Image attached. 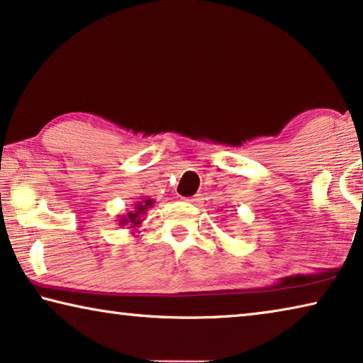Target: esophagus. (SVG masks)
Segmentation results:
<instances>
[{"label": "esophagus", "instance_id": "34e87169", "mask_svg": "<svg viewBox=\"0 0 363 363\" xmlns=\"http://www.w3.org/2000/svg\"><path fill=\"white\" fill-rule=\"evenodd\" d=\"M184 200H186L187 203L199 205V203H200V200H202V199H200V195H194V197H187V199H184Z\"/></svg>", "mask_w": 363, "mask_h": 363}]
</instances>
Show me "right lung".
I'll return each mask as SVG.
<instances>
[{
  "label": "right lung",
  "instance_id": "obj_1",
  "mask_svg": "<svg viewBox=\"0 0 363 363\" xmlns=\"http://www.w3.org/2000/svg\"><path fill=\"white\" fill-rule=\"evenodd\" d=\"M153 206H155L153 199L147 197V195H140V199H137V202H134L132 208L125 213V215H121L116 221L121 228L125 226L132 234H134L135 231H139V228H142L143 216H145L148 210H152Z\"/></svg>",
  "mask_w": 363,
  "mask_h": 363
}]
</instances>
